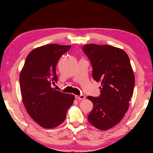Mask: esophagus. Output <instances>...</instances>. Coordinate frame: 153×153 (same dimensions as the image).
I'll return each instance as SVG.
<instances>
[{"label": "esophagus", "mask_w": 153, "mask_h": 153, "mask_svg": "<svg viewBox=\"0 0 153 153\" xmlns=\"http://www.w3.org/2000/svg\"><path fill=\"white\" fill-rule=\"evenodd\" d=\"M75 98L79 100H85V95H76L75 96Z\"/></svg>", "instance_id": "34e87169"}]
</instances>
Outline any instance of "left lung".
I'll use <instances>...</instances> for the list:
<instances>
[{"label":"left lung","instance_id":"1","mask_svg":"<svg viewBox=\"0 0 153 153\" xmlns=\"http://www.w3.org/2000/svg\"><path fill=\"white\" fill-rule=\"evenodd\" d=\"M83 51L91 60L94 80L102 83L99 97H88L93 104L88 120L97 129L107 130L128 110L135 82L132 68L126 52L119 48L88 44Z\"/></svg>","mask_w":153,"mask_h":153}]
</instances>
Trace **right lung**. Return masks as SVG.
Listing matches in <instances>:
<instances>
[{"instance_id":"1","label":"right lung","mask_w":153,"mask_h":153,"mask_svg":"<svg viewBox=\"0 0 153 153\" xmlns=\"http://www.w3.org/2000/svg\"><path fill=\"white\" fill-rule=\"evenodd\" d=\"M70 45L51 44L35 48L26 57L19 82L23 103L35 122L44 128L58 126L65 120L74 95L51 87L57 82L56 65Z\"/></svg>"}]
</instances>
